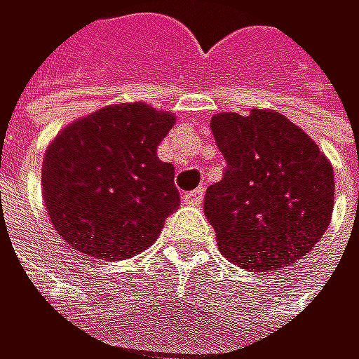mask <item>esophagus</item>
<instances>
[{"label": "esophagus", "instance_id": "obj_1", "mask_svg": "<svg viewBox=\"0 0 359 359\" xmlns=\"http://www.w3.org/2000/svg\"><path fill=\"white\" fill-rule=\"evenodd\" d=\"M182 199H184L186 205H201L203 203V188H196V190L186 192Z\"/></svg>", "mask_w": 359, "mask_h": 359}]
</instances>
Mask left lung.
<instances>
[{"instance_id": "1", "label": "left lung", "mask_w": 359, "mask_h": 359, "mask_svg": "<svg viewBox=\"0 0 359 359\" xmlns=\"http://www.w3.org/2000/svg\"><path fill=\"white\" fill-rule=\"evenodd\" d=\"M210 128L226 160L203 203L220 252L250 272L280 270L311 252L334 208V169L317 143L267 109L216 113Z\"/></svg>"}]
</instances>
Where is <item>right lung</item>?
Instances as JSON below:
<instances>
[{"label":"right lung","instance_id":"add662e5","mask_svg":"<svg viewBox=\"0 0 359 359\" xmlns=\"http://www.w3.org/2000/svg\"><path fill=\"white\" fill-rule=\"evenodd\" d=\"M175 117L143 102L111 104L66 126L42 160L46 214L74 252L130 259L147 250L180 208L175 169L158 143Z\"/></svg>","mask_w":359,"mask_h":359}]
</instances>
